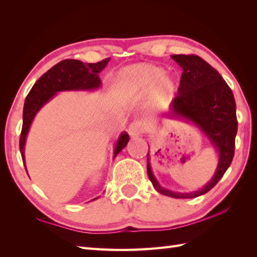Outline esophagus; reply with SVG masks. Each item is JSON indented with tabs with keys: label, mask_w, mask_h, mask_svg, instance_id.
Listing matches in <instances>:
<instances>
[{
	"label": "esophagus",
	"mask_w": 257,
	"mask_h": 257,
	"mask_svg": "<svg viewBox=\"0 0 257 257\" xmlns=\"http://www.w3.org/2000/svg\"><path fill=\"white\" fill-rule=\"evenodd\" d=\"M144 127L140 122H134L128 126V134L132 136V138H136V136H140L143 133Z\"/></svg>",
	"instance_id": "34e87169"
}]
</instances>
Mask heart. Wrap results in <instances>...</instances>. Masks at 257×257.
Masks as SVG:
<instances>
[{"label": "heart", "mask_w": 257, "mask_h": 257, "mask_svg": "<svg viewBox=\"0 0 257 257\" xmlns=\"http://www.w3.org/2000/svg\"><path fill=\"white\" fill-rule=\"evenodd\" d=\"M164 68L151 64H135L119 70L116 76L118 89L125 94L142 95L151 90L150 102L158 110L166 109L178 91V80Z\"/></svg>", "instance_id": "1"}]
</instances>
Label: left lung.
Returning a JSON list of instances; mask_svg holds the SVG:
<instances>
[{
    "mask_svg": "<svg viewBox=\"0 0 257 257\" xmlns=\"http://www.w3.org/2000/svg\"><path fill=\"white\" fill-rule=\"evenodd\" d=\"M172 58L180 66L182 73L178 94L170 104L166 117L189 123L200 131L216 152L218 165L210 181L193 192H176L159 185L151 167L150 151L147 175L154 188L162 195L189 199L212 189L230 167L237 132L236 105L229 85L207 61L195 55H173Z\"/></svg>",
    "mask_w": 257,
    "mask_h": 257,
    "instance_id": "obj_1",
    "label": "left lung"
}]
</instances>
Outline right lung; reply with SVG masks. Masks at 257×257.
Listing matches in <instances>:
<instances>
[{
  "label": "right lung",
  "mask_w": 257,
  "mask_h": 257,
  "mask_svg": "<svg viewBox=\"0 0 257 257\" xmlns=\"http://www.w3.org/2000/svg\"><path fill=\"white\" fill-rule=\"evenodd\" d=\"M110 58L103 59L95 64H83L80 60L66 59L55 65L45 72L33 85L27 94L23 109V127L20 138V151L25 169V144L26 139L34 118L44 105L53 100L58 92L65 91H95L101 88V79L99 73L109 64ZM130 136L126 132L118 135L114 145L113 159L127 145ZM28 175V174H27ZM100 197H96L95 200Z\"/></svg>",
  "instance_id": "obj_1"
}]
</instances>
